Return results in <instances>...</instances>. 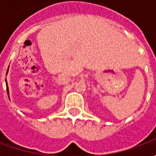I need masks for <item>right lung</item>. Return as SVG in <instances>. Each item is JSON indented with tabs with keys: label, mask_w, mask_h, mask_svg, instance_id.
I'll use <instances>...</instances> for the list:
<instances>
[{
	"label": "right lung",
	"mask_w": 156,
	"mask_h": 156,
	"mask_svg": "<svg viewBox=\"0 0 156 156\" xmlns=\"http://www.w3.org/2000/svg\"><path fill=\"white\" fill-rule=\"evenodd\" d=\"M7 73H8V69H7V72H6V74H7ZM5 83H6V91H7V94H8V97H9V88H8V85H7L6 79H5Z\"/></svg>",
	"instance_id": "add662e5"
}]
</instances>
